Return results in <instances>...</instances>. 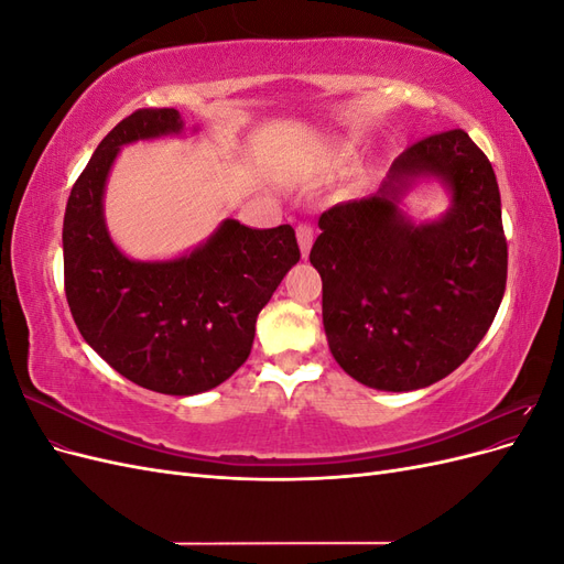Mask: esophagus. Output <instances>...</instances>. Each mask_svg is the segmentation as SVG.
<instances>
[{
    "instance_id": "esophagus-1",
    "label": "esophagus",
    "mask_w": 564,
    "mask_h": 564,
    "mask_svg": "<svg viewBox=\"0 0 564 564\" xmlns=\"http://www.w3.org/2000/svg\"><path fill=\"white\" fill-rule=\"evenodd\" d=\"M296 237H299V247H301L303 259H308L311 247H313V242H315V228H313L311 224H301V226L296 228Z\"/></svg>"
}]
</instances>
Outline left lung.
I'll list each match as a JSON object with an SVG mask.
<instances>
[{
  "mask_svg": "<svg viewBox=\"0 0 564 564\" xmlns=\"http://www.w3.org/2000/svg\"><path fill=\"white\" fill-rule=\"evenodd\" d=\"M416 175H437L453 209L414 227L397 197ZM311 263L322 278V319L334 360L379 390L445 379L477 348L501 305L508 245L491 162L464 129L409 145L381 191L319 216Z\"/></svg>",
  "mask_w": 564,
  "mask_h": 564,
  "instance_id": "obj_1",
  "label": "left lung"
}]
</instances>
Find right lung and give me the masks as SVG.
<instances>
[{
    "instance_id": "obj_1",
    "label": "right lung",
    "mask_w": 564,
    "mask_h": 564,
    "mask_svg": "<svg viewBox=\"0 0 564 564\" xmlns=\"http://www.w3.org/2000/svg\"><path fill=\"white\" fill-rule=\"evenodd\" d=\"M183 129L174 108L119 122L84 166L63 220L65 296L84 340L135 386L197 395L230 379L253 346L256 317L301 259L292 226L226 220L176 261H129L106 230L104 187L117 150Z\"/></svg>"
}]
</instances>
